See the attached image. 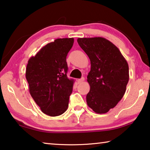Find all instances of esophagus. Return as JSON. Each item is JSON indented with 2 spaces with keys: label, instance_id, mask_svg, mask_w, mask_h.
<instances>
[{
  "label": "esophagus",
  "instance_id": "34e87169",
  "mask_svg": "<svg viewBox=\"0 0 150 150\" xmlns=\"http://www.w3.org/2000/svg\"><path fill=\"white\" fill-rule=\"evenodd\" d=\"M84 80H85V78L84 77H82V78H81V79H78L77 80L78 83H82L83 81H84Z\"/></svg>",
  "mask_w": 150,
  "mask_h": 150
}]
</instances>
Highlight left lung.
Instances as JSON below:
<instances>
[{"label": "left lung", "instance_id": "1", "mask_svg": "<svg viewBox=\"0 0 150 150\" xmlns=\"http://www.w3.org/2000/svg\"><path fill=\"white\" fill-rule=\"evenodd\" d=\"M77 42L91 61L87 103L96 113H105L124 96L129 77L127 62L117 47L105 38H79Z\"/></svg>", "mask_w": 150, "mask_h": 150}]
</instances>
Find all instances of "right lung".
Returning <instances> with one entry per match:
<instances>
[{
	"instance_id": "add662e5",
	"label": "right lung",
	"mask_w": 150,
	"mask_h": 150,
	"mask_svg": "<svg viewBox=\"0 0 150 150\" xmlns=\"http://www.w3.org/2000/svg\"><path fill=\"white\" fill-rule=\"evenodd\" d=\"M73 42V38L55 39L28 61L26 79L30 96L42 112L52 117L68 108L74 80L67 76L66 58Z\"/></svg>"
}]
</instances>
